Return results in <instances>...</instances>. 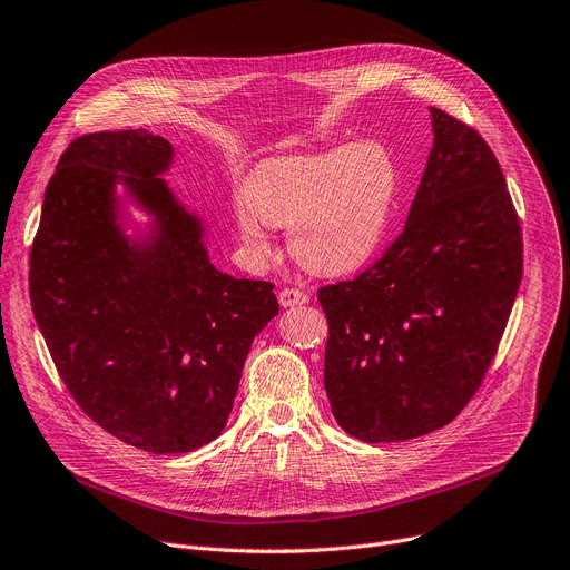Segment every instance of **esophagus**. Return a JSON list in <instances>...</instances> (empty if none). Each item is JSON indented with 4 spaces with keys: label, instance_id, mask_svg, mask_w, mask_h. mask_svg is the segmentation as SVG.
I'll list each match as a JSON object with an SVG mask.
<instances>
[{
    "label": "esophagus",
    "instance_id": "34e87169",
    "mask_svg": "<svg viewBox=\"0 0 570 570\" xmlns=\"http://www.w3.org/2000/svg\"><path fill=\"white\" fill-rule=\"evenodd\" d=\"M278 299H281V306H283V308H292V306H304V304H308V294H306V292H302V289H292V287H285V289H281Z\"/></svg>",
    "mask_w": 570,
    "mask_h": 570
}]
</instances>
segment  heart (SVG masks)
<instances>
[{
	"label": "heart",
	"instance_id": "obj_1",
	"mask_svg": "<svg viewBox=\"0 0 570 570\" xmlns=\"http://www.w3.org/2000/svg\"><path fill=\"white\" fill-rule=\"evenodd\" d=\"M396 189V161L375 141L281 155L243 180L234 218L250 255L271 257L268 227H283L296 262L320 276H343L381 246Z\"/></svg>",
	"mask_w": 570,
	"mask_h": 570
}]
</instances>
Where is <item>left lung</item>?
<instances>
[{
    "mask_svg": "<svg viewBox=\"0 0 570 570\" xmlns=\"http://www.w3.org/2000/svg\"><path fill=\"white\" fill-rule=\"evenodd\" d=\"M433 146L403 232L355 281L320 287L324 390L364 443L452 422L490 368L522 281V232L480 134L429 108Z\"/></svg>",
    "mask_w": 570,
    "mask_h": 570,
    "instance_id": "left-lung-1",
    "label": "left lung"
}]
</instances>
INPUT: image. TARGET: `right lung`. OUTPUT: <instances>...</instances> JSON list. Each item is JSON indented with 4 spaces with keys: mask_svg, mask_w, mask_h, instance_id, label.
<instances>
[{
    "mask_svg": "<svg viewBox=\"0 0 570 570\" xmlns=\"http://www.w3.org/2000/svg\"><path fill=\"white\" fill-rule=\"evenodd\" d=\"M171 161L148 129L78 137L46 187L30 253L35 320L69 394L155 454L220 436L250 345L278 315L274 285L210 264L204 220L161 178ZM125 203L151 215L134 237Z\"/></svg>",
    "mask_w": 570,
    "mask_h": 570,
    "instance_id": "1",
    "label": "right lung"
}]
</instances>
